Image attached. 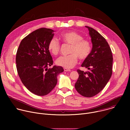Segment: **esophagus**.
I'll use <instances>...</instances> for the list:
<instances>
[{"label": "esophagus", "instance_id": "34e87169", "mask_svg": "<svg viewBox=\"0 0 130 130\" xmlns=\"http://www.w3.org/2000/svg\"><path fill=\"white\" fill-rule=\"evenodd\" d=\"M64 70L65 71H71V70L70 69H67V68H64Z\"/></svg>", "mask_w": 130, "mask_h": 130}]
</instances>
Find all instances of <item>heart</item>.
I'll list each match as a JSON object with an SVG mask.
<instances>
[{"mask_svg":"<svg viewBox=\"0 0 130 130\" xmlns=\"http://www.w3.org/2000/svg\"><path fill=\"white\" fill-rule=\"evenodd\" d=\"M60 38L65 44L70 45L68 53L66 56L58 58L55 63L59 66L65 68H70L75 66L78 62V58L81 61L86 60L92 51V44L80 33L74 31L64 32L60 35ZM48 49L54 55H57L60 51V44L55 38H51L48 44Z\"/></svg>","mask_w":130,"mask_h":130,"instance_id":"heart-1","label":"heart"}]
</instances>
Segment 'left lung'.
I'll list each match as a JSON object with an SVG mask.
<instances>
[{"label":"left lung","mask_w":130,"mask_h":130,"mask_svg":"<svg viewBox=\"0 0 130 130\" xmlns=\"http://www.w3.org/2000/svg\"><path fill=\"white\" fill-rule=\"evenodd\" d=\"M89 30L92 48L89 57L84 61L82 67L89 71L77 70L79 78L75 86L77 91L85 97H92L105 86L112 74L113 55L106 40L96 30L85 26Z\"/></svg>","instance_id":"8db88e82"}]
</instances>
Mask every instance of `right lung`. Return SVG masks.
<instances>
[{"label":"right lung","mask_w":130,"mask_h":130,"mask_svg":"<svg viewBox=\"0 0 130 130\" xmlns=\"http://www.w3.org/2000/svg\"><path fill=\"white\" fill-rule=\"evenodd\" d=\"M54 31L42 28L26 36L21 41L16 56L17 72L22 83L32 93L43 96L57 85V76L64 71L61 66H54L48 44Z\"/></svg>","instance_id":"1"}]
</instances>
